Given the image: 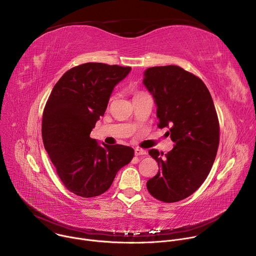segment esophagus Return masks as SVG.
<instances>
[{"label": "esophagus", "instance_id": "obj_1", "mask_svg": "<svg viewBox=\"0 0 256 256\" xmlns=\"http://www.w3.org/2000/svg\"><path fill=\"white\" fill-rule=\"evenodd\" d=\"M134 155H136V156H144V155H147V152H146V151L142 150V149L136 148V149H134Z\"/></svg>", "mask_w": 256, "mask_h": 256}]
</instances>
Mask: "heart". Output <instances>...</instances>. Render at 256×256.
<instances>
[{
	"mask_svg": "<svg viewBox=\"0 0 256 256\" xmlns=\"http://www.w3.org/2000/svg\"><path fill=\"white\" fill-rule=\"evenodd\" d=\"M138 95H142V94H138V95H136V96H138Z\"/></svg>",
	"mask_w": 256,
	"mask_h": 256,
	"instance_id": "obj_1",
	"label": "heart"
}]
</instances>
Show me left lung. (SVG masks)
<instances>
[{"label": "left lung", "mask_w": 256, "mask_h": 256, "mask_svg": "<svg viewBox=\"0 0 256 256\" xmlns=\"http://www.w3.org/2000/svg\"><path fill=\"white\" fill-rule=\"evenodd\" d=\"M142 84L157 106L158 126L168 128L173 149H152L158 173L147 182L149 192L164 202L192 194L208 177L218 146V120L204 83L178 66L149 68Z\"/></svg>", "instance_id": "1"}]
</instances>
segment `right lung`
I'll use <instances>...</instances> for the list:
<instances>
[{"label":"right lung","instance_id":"add662e5","mask_svg":"<svg viewBox=\"0 0 256 256\" xmlns=\"http://www.w3.org/2000/svg\"><path fill=\"white\" fill-rule=\"evenodd\" d=\"M130 66L87 62L66 72L54 85L42 116L44 148L64 186L93 198L105 192L118 170L134 158L122 144H100L90 134L104 116L114 87Z\"/></svg>","mask_w":256,"mask_h":256}]
</instances>
